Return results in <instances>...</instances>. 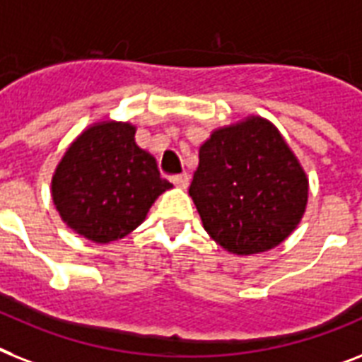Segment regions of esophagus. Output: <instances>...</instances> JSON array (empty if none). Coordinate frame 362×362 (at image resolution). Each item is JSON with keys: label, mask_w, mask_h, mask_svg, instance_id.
Here are the masks:
<instances>
[{"label": "esophagus", "mask_w": 362, "mask_h": 362, "mask_svg": "<svg viewBox=\"0 0 362 362\" xmlns=\"http://www.w3.org/2000/svg\"><path fill=\"white\" fill-rule=\"evenodd\" d=\"M171 182L175 184L176 187H180V189H186L189 186V176L187 175H178V176H173Z\"/></svg>", "instance_id": "1"}]
</instances>
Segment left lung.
Wrapping results in <instances>:
<instances>
[{"mask_svg":"<svg viewBox=\"0 0 362 362\" xmlns=\"http://www.w3.org/2000/svg\"><path fill=\"white\" fill-rule=\"evenodd\" d=\"M189 197L211 240L249 257L277 247L296 230L308 178L277 126L249 115L202 143Z\"/></svg>","mask_w":362,"mask_h":362,"instance_id":"8db88e82","label":"left lung"}]
</instances>
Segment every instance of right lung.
I'll use <instances>...</instances> for the list:
<instances>
[{
  "label": "right lung",
  "mask_w": 362,
  "mask_h": 362,
  "mask_svg": "<svg viewBox=\"0 0 362 362\" xmlns=\"http://www.w3.org/2000/svg\"><path fill=\"white\" fill-rule=\"evenodd\" d=\"M135 130L120 120L93 122L70 143L52 176L61 219L100 245L135 230L156 199L173 187L160 176L154 156L135 143Z\"/></svg>",
  "instance_id": "right-lung-1"
}]
</instances>
